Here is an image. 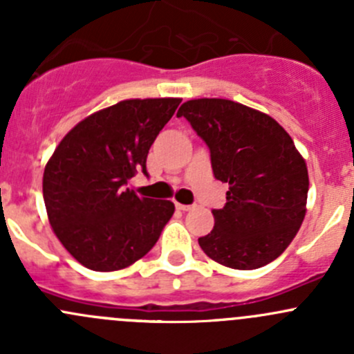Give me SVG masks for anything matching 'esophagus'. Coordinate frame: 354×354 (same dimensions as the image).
I'll list each match as a JSON object with an SVG mask.
<instances>
[{
    "label": "esophagus",
    "instance_id": "obj_1",
    "mask_svg": "<svg viewBox=\"0 0 354 354\" xmlns=\"http://www.w3.org/2000/svg\"><path fill=\"white\" fill-rule=\"evenodd\" d=\"M176 207L180 210H183V212H187V210H192L194 209V205H185V203H176Z\"/></svg>",
    "mask_w": 354,
    "mask_h": 354
}]
</instances>
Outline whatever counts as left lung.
<instances>
[{"mask_svg":"<svg viewBox=\"0 0 354 354\" xmlns=\"http://www.w3.org/2000/svg\"><path fill=\"white\" fill-rule=\"evenodd\" d=\"M181 116L209 147L214 176L230 185L200 248L231 269L276 260L306 212L308 169L292 138L269 114L227 99H192L178 109Z\"/></svg>","mask_w":354,"mask_h":354,"instance_id":"1","label":"left lung"}]
</instances>
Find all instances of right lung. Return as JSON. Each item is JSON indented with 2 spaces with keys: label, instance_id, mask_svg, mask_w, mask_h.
<instances>
[{
  "label": "right lung",
  "instance_id": "right-lung-1",
  "mask_svg": "<svg viewBox=\"0 0 354 354\" xmlns=\"http://www.w3.org/2000/svg\"><path fill=\"white\" fill-rule=\"evenodd\" d=\"M181 99H127L91 114L63 137L42 178L48 219L71 257L97 272L149 253L174 212L171 200L127 188Z\"/></svg>",
  "mask_w": 354,
  "mask_h": 354
}]
</instances>
